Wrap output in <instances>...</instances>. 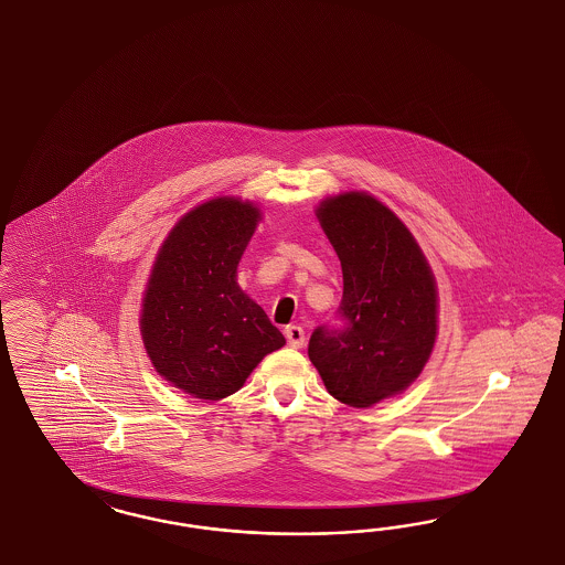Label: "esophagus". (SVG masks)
Wrapping results in <instances>:
<instances>
[{"mask_svg": "<svg viewBox=\"0 0 565 565\" xmlns=\"http://www.w3.org/2000/svg\"><path fill=\"white\" fill-rule=\"evenodd\" d=\"M286 340L290 343L291 348H302L305 345V340H307V335H305V329L300 326H288L286 327Z\"/></svg>", "mask_w": 565, "mask_h": 565, "instance_id": "esophagus-1", "label": "esophagus"}]
</instances>
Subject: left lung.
Segmentation results:
<instances>
[{
    "label": "left lung",
    "instance_id": "left-lung-1",
    "mask_svg": "<svg viewBox=\"0 0 565 565\" xmlns=\"http://www.w3.org/2000/svg\"><path fill=\"white\" fill-rule=\"evenodd\" d=\"M317 220L342 263L345 327H319L308 359L327 392L352 408L402 394L437 340V284L411 230L362 190L327 196Z\"/></svg>",
    "mask_w": 565,
    "mask_h": 565
}]
</instances>
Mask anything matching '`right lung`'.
<instances>
[{"mask_svg": "<svg viewBox=\"0 0 565 565\" xmlns=\"http://www.w3.org/2000/svg\"><path fill=\"white\" fill-rule=\"evenodd\" d=\"M260 209L215 196L182 215L163 239L140 308L154 371L184 394L217 402L236 394L286 338L238 286V263Z\"/></svg>", "mask_w": 565, "mask_h": 565, "instance_id": "right-lung-1", "label": "right lung"}]
</instances>
